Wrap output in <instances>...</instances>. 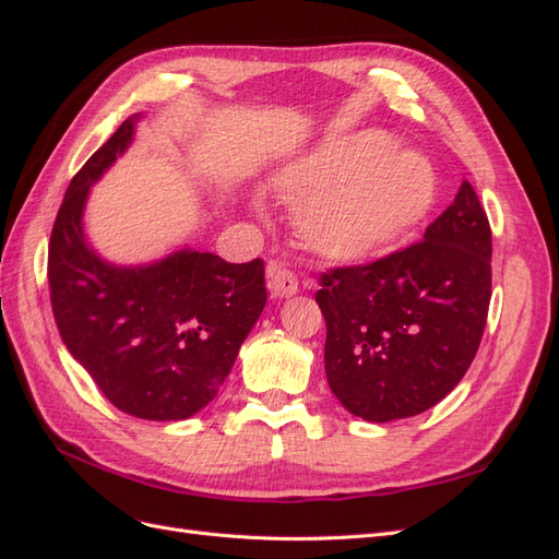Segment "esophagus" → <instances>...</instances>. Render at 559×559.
<instances>
[{
	"mask_svg": "<svg viewBox=\"0 0 559 559\" xmlns=\"http://www.w3.org/2000/svg\"><path fill=\"white\" fill-rule=\"evenodd\" d=\"M267 289L275 298H289L298 292V277L289 267L282 265L280 261H270L265 267Z\"/></svg>",
	"mask_w": 559,
	"mask_h": 559,
	"instance_id": "esophagus-1",
	"label": "esophagus"
}]
</instances>
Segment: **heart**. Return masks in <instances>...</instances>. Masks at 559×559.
I'll use <instances>...</instances> for the list:
<instances>
[{
  "instance_id": "b5f03b06",
  "label": "heart",
  "mask_w": 559,
  "mask_h": 559,
  "mask_svg": "<svg viewBox=\"0 0 559 559\" xmlns=\"http://www.w3.org/2000/svg\"><path fill=\"white\" fill-rule=\"evenodd\" d=\"M282 191L298 202L296 222L312 249L357 261L401 240L436 193L431 165L396 148L380 130L333 138L286 167Z\"/></svg>"
}]
</instances>
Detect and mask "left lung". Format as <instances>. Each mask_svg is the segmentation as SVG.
I'll return each mask as SVG.
<instances>
[{"label": "left lung", "mask_w": 559, "mask_h": 559, "mask_svg": "<svg viewBox=\"0 0 559 559\" xmlns=\"http://www.w3.org/2000/svg\"><path fill=\"white\" fill-rule=\"evenodd\" d=\"M319 286L335 399L368 421L429 411L464 378L487 324L492 230L476 189L462 181L425 240L331 267Z\"/></svg>", "instance_id": "8db88e82"}]
</instances>
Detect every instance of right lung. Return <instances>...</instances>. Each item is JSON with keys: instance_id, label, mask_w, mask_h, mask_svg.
<instances>
[{"instance_id": "right-lung-1", "label": "right lung", "mask_w": 559, "mask_h": 559, "mask_svg": "<svg viewBox=\"0 0 559 559\" xmlns=\"http://www.w3.org/2000/svg\"><path fill=\"white\" fill-rule=\"evenodd\" d=\"M132 126H118L64 193L48 242L50 306L62 343L118 411L186 419L218 394L265 308L263 261L193 249L142 267L97 259L83 238V205Z\"/></svg>"}]
</instances>
